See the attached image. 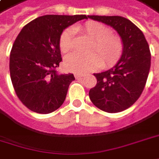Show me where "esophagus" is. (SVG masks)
<instances>
[{
  "mask_svg": "<svg viewBox=\"0 0 159 159\" xmlns=\"http://www.w3.org/2000/svg\"><path fill=\"white\" fill-rule=\"evenodd\" d=\"M74 76H75L76 79H81L84 76V74H82V73H75Z\"/></svg>",
  "mask_w": 159,
  "mask_h": 159,
  "instance_id": "obj_1",
  "label": "esophagus"
}]
</instances>
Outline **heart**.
Masks as SVG:
<instances>
[{
    "label": "heart",
    "mask_w": 159,
    "mask_h": 159,
    "mask_svg": "<svg viewBox=\"0 0 159 159\" xmlns=\"http://www.w3.org/2000/svg\"><path fill=\"white\" fill-rule=\"evenodd\" d=\"M93 39L89 45V54H80L73 52L66 56L64 67L69 71L76 73H84L91 71L102 65L113 66L122 57L123 44L121 38L111 33V29L106 25L89 21L80 28ZM60 50L62 52H70L73 47V29L66 28L61 34L59 38ZM97 52L99 56H98ZM100 56L101 57H99Z\"/></svg>",
    "instance_id": "heart-1"
}]
</instances>
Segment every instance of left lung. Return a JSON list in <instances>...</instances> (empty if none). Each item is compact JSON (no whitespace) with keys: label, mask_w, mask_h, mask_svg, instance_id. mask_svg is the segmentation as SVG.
I'll use <instances>...</instances> for the list:
<instances>
[{"label":"left lung","mask_w":159,"mask_h":159,"mask_svg":"<svg viewBox=\"0 0 159 159\" xmlns=\"http://www.w3.org/2000/svg\"><path fill=\"white\" fill-rule=\"evenodd\" d=\"M111 26L121 36L123 55L116 65L95 73L97 85L89 98L100 110L118 113L131 107L140 97L150 69V51L142 31L131 20L120 16H88Z\"/></svg>","instance_id":"1"}]
</instances>
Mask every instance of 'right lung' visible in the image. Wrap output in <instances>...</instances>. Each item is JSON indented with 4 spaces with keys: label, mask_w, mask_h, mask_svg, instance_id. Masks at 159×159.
<instances>
[{
    "label": "right lung",
    "mask_w": 159,
    "mask_h": 159,
    "mask_svg": "<svg viewBox=\"0 0 159 159\" xmlns=\"http://www.w3.org/2000/svg\"><path fill=\"white\" fill-rule=\"evenodd\" d=\"M86 15H45L21 29L12 45L10 73L19 99L29 110L50 114L64 102L73 74H58L61 32Z\"/></svg>",
    "instance_id": "obj_1"
}]
</instances>
